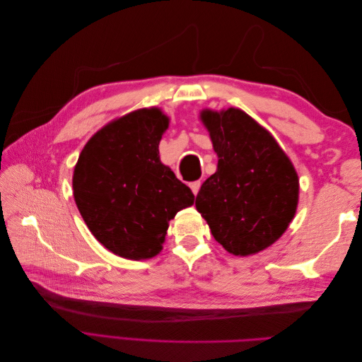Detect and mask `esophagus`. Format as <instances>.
I'll return each instance as SVG.
<instances>
[{"mask_svg": "<svg viewBox=\"0 0 362 362\" xmlns=\"http://www.w3.org/2000/svg\"><path fill=\"white\" fill-rule=\"evenodd\" d=\"M201 181H193V182H190V189H192V192L194 193V196L198 194V192H199V189H201Z\"/></svg>", "mask_w": 362, "mask_h": 362, "instance_id": "34e87169", "label": "esophagus"}]
</instances>
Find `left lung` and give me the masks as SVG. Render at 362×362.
<instances>
[{
	"label": "left lung",
	"mask_w": 362,
	"mask_h": 362,
	"mask_svg": "<svg viewBox=\"0 0 362 362\" xmlns=\"http://www.w3.org/2000/svg\"><path fill=\"white\" fill-rule=\"evenodd\" d=\"M217 170L196 196V210L229 254L246 257L286 233L299 199L291 161L269 131L238 108L205 110Z\"/></svg>",
	"instance_id": "1"
}]
</instances>
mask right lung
I'll list each match as a JSON object with an SVG mask.
<instances>
[{
    "instance_id": "obj_1",
    "label": "right lung",
    "mask_w": 362,
    "mask_h": 362,
    "mask_svg": "<svg viewBox=\"0 0 362 362\" xmlns=\"http://www.w3.org/2000/svg\"><path fill=\"white\" fill-rule=\"evenodd\" d=\"M168 125L158 108L129 113L98 131L75 166V204L98 242L119 257H156L170 218L194 201L160 161Z\"/></svg>"
}]
</instances>
